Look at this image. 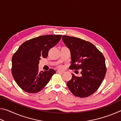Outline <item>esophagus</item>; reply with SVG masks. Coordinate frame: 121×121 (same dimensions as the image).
<instances>
[{
	"instance_id": "obj_1",
	"label": "esophagus",
	"mask_w": 121,
	"mask_h": 121,
	"mask_svg": "<svg viewBox=\"0 0 121 121\" xmlns=\"http://www.w3.org/2000/svg\"><path fill=\"white\" fill-rule=\"evenodd\" d=\"M64 72H65V71H61V70H58V71H57V73H64Z\"/></svg>"
}]
</instances>
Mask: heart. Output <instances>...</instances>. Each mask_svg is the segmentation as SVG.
<instances>
[{
	"mask_svg": "<svg viewBox=\"0 0 121 121\" xmlns=\"http://www.w3.org/2000/svg\"><path fill=\"white\" fill-rule=\"evenodd\" d=\"M58 68H60V69H62V68H63V66H62V65H59L58 66Z\"/></svg>",
	"mask_w": 121,
	"mask_h": 121,
	"instance_id": "1",
	"label": "heart"
}]
</instances>
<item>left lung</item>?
Here are the masks:
<instances>
[{
    "label": "left lung",
    "mask_w": 121,
    "mask_h": 121,
    "mask_svg": "<svg viewBox=\"0 0 121 121\" xmlns=\"http://www.w3.org/2000/svg\"><path fill=\"white\" fill-rule=\"evenodd\" d=\"M62 39L71 53L69 68L80 69L81 77L72 74L67 86L73 95L86 98L97 91L105 77L107 68L104 55L93 44L81 38L63 36Z\"/></svg>",
    "instance_id": "left-lung-1"
}]
</instances>
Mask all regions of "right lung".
Here are the masks:
<instances>
[{"label": "right lung", "mask_w": 121, "mask_h": 121, "mask_svg": "<svg viewBox=\"0 0 121 121\" xmlns=\"http://www.w3.org/2000/svg\"><path fill=\"white\" fill-rule=\"evenodd\" d=\"M61 35H44L24 42L13 54L12 73L18 86L26 92L35 93L48 84L54 69L39 71L38 64L41 58H46L48 51L58 43Z\"/></svg>", "instance_id": "add662e5"}]
</instances>
